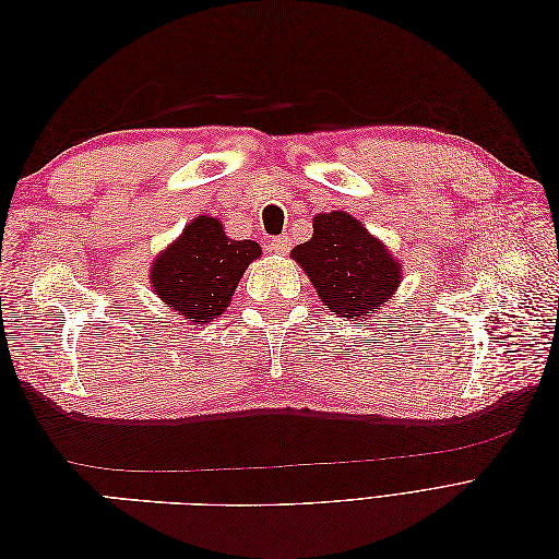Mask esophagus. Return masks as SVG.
<instances>
[{
	"label": "esophagus",
	"instance_id": "esophagus-1",
	"mask_svg": "<svg viewBox=\"0 0 559 559\" xmlns=\"http://www.w3.org/2000/svg\"><path fill=\"white\" fill-rule=\"evenodd\" d=\"M270 249H273L275 253H282V257H284V253L292 249V238H289V235H280V238L270 240Z\"/></svg>",
	"mask_w": 559,
	"mask_h": 559
}]
</instances>
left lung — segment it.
Masks as SVG:
<instances>
[{
    "label": "left lung",
    "instance_id": "obj_1",
    "mask_svg": "<svg viewBox=\"0 0 559 559\" xmlns=\"http://www.w3.org/2000/svg\"><path fill=\"white\" fill-rule=\"evenodd\" d=\"M312 238L292 249L321 302L337 317H376L401 284V263L347 212L317 214Z\"/></svg>",
    "mask_w": 559,
    "mask_h": 559
}]
</instances>
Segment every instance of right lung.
<instances>
[{
	"mask_svg": "<svg viewBox=\"0 0 559 559\" xmlns=\"http://www.w3.org/2000/svg\"><path fill=\"white\" fill-rule=\"evenodd\" d=\"M261 257L253 240L226 238L224 224L198 216L151 265V286L181 324H207L230 306L247 265Z\"/></svg>",
	"mask_w": 559,
	"mask_h": 559,
	"instance_id": "obj_1",
	"label": "right lung"
}]
</instances>
